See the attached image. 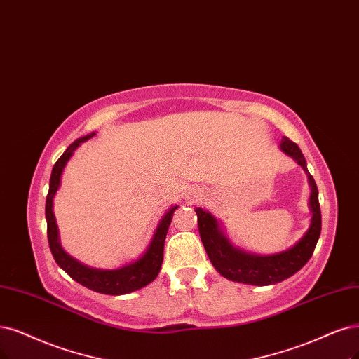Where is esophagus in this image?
<instances>
[{
    "instance_id": "obj_1",
    "label": "esophagus",
    "mask_w": 359,
    "mask_h": 359,
    "mask_svg": "<svg viewBox=\"0 0 359 359\" xmlns=\"http://www.w3.org/2000/svg\"><path fill=\"white\" fill-rule=\"evenodd\" d=\"M188 198H189V200H194V198H195V194H189V195H188Z\"/></svg>"
}]
</instances>
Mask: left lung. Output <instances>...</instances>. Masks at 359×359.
Segmentation results:
<instances>
[{
	"mask_svg": "<svg viewBox=\"0 0 359 359\" xmlns=\"http://www.w3.org/2000/svg\"><path fill=\"white\" fill-rule=\"evenodd\" d=\"M281 149L291 158H294L304 168V171L308 172L312 188L311 208L313 216L311 228L294 247H291L284 253L273 256H256L244 253V251L231 245V243L222 233L217 220L213 216L205 213L203 208L195 210L198 216V231H200L201 241L210 257V262L213 263V266L220 275L231 281L250 285L278 284L299 272L313 255L318 238H320L321 233V208L320 201H318L316 183L309 175L306 161H304L300 148L293 140L283 137Z\"/></svg>",
	"mask_w": 359,
	"mask_h": 359,
	"instance_id": "1",
	"label": "left lung"
}]
</instances>
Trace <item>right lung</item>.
<instances>
[{
    "label": "right lung",
    "instance_id": "obj_1",
    "mask_svg": "<svg viewBox=\"0 0 359 359\" xmlns=\"http://www.w3.org/2000/svg\"><path fill=\"white\" fill-rule=\"evenodd\" d=\"M93 136H95V133L75 140L57 159L55 167H53L51 177H50V188H48L47 201H46L47 238H48V245H50L53 257H55L56 263L72 278L74 281L93 291H97V293H102V294L121 296L148 285L158 276L159 269H161V264H163V259H164V241L167 236V231L172 219V213H175L177 205L170 208L165 213V216L161 219V222H159L152 241L149 244V248L146 250V253L137 262L127 264V266L114 269V271L93 269V268L84 266V264L76 262L69 255H66L59 243L57 224H56L55 215H53V198H55V194L59 189L62 171L66 163L69 161L74 151L78 148L79 143H83L84 140Z\"/></svg>",
    "mask_w": 359,
    "mask_h": 359
}]
</instances>
